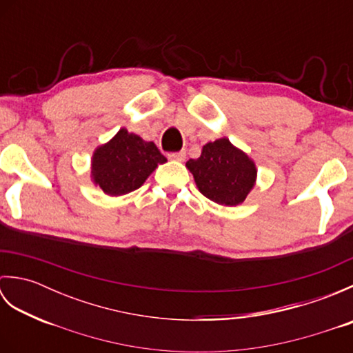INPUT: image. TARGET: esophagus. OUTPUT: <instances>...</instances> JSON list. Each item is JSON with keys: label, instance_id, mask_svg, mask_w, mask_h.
Segmentation results:
<instances>
[{"label": "esophagus", "instance_id": "1", "mask_svg": "<svg viewBox=\"0 0 353 353\" xmlns=\"http://www.w3.org/2000/svg\"><path fill=\"white\" fill-rule=\"evenodd\" d=\"M185 156H186V152H185V150H182V152H172V153H168V159L182 162V161L185 159Z\"/></svg>", "mask_w": 353, "mask_h": 353}]
</instances>
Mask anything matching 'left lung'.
<instances>
[{"label": "left lung", "instance_id": "8db88e82", "mask_svg": "<svg viewBox=\"0 0 353 353\" xmlns=\"http://www.w3.org/2000/svg\"><path fill=\"white\" fill-rule=\"evenodd\" d=\"M186 167L205 197L226 206L244 201L256 177L253 162L226 138L209 142L199 159H190Z\"/></svg>", "mask_w": 353, "mask_h": 353}]
</instances>
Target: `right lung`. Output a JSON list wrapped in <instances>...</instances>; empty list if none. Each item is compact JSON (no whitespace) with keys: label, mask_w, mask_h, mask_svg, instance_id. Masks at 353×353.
<instances>
[{"label":"right lung","mask_w":353,"mask_h":353,"mask_svg":"<svg viewBox=\"0 0 353 353\" xmlns=\"http://www.w3.org/2000/svg\"><path fill=\"white\" fill-rule=\"evenodd\" d=\"M167 162L153 142L121 129L108 144L97 148L92 157V174L97 185L110 194L138 190L159 163Z\"/></svg>","instance_id":"right-lung-1"}]
</instances>
